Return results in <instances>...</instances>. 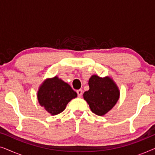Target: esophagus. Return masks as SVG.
<instances>
[{
    "instance_id": "obj_1",
    "label": "esophagus",
    "mask_w": 155,
    "mask_h": 155,
    "mask_svg": "<svg viewBox=\"0 0 155 155\" xmlns=\"http://www.w3.org/2000/svg\"><path fill=\"white\" fill-rule=\"evenodd\" d=\"M77 93H78V97H80L82 94V90H77Z\"/></svg>"
}]
</instances>
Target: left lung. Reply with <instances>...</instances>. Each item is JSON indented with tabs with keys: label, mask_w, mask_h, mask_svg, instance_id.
Returning <instances> with one entry per match:
<instances>
[{
	"label": "left lung",
	"mask_w": 155,
	"mask_h": 155,
	"mask_svg": "<svg viewBox=\"0 0 155 155\" xmlns=\"http://www.w3.org/2000/svg\"><path fill=\"white\" fill-rule=\"evenodd\" d=\"M90 90L84 92L83 97L93 113L105 115L117 102L120 96L118 86L109 77L100 78L93 75L89 80Z\"/></svg>",
	"instance_id": "1"
}]
</instances>
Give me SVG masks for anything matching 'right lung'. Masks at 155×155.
<instances>
[{
  "instance_id": "obj_1",
  "label": "right lung",
  "mask_w": 155,
  "mask_h": 155,
  "mask_svg": "<svg viewBox=\"0 0 155 155\" xmlns=\"http://www.w3.org/2000/svg\"><path fill=\"white\" fill-rule=\"evenodd\" d=\"M77 96L71 87L57 76L44 80L37 92L39 104L52 116L64 111L69 101Z\"/></svg>"
}]
</instances>
